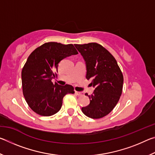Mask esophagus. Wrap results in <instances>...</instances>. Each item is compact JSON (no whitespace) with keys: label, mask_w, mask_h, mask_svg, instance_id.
Masks as SVG:
<instances>
[{"label":"esophagus","mask_w":155,"mask_h":155,"mask_svg":"<svg viewBox=\"0 0 155 155\" xmlns=\"http://www.w3.org/2000/svg\"><path fill=\"white\" fill-rule=\"evenodd\" d=\"M75 94H77V95L78 96H83V95L82 92H79V91H75Z\"/></svg>","instance_id":"obj_1"}]
</instances>
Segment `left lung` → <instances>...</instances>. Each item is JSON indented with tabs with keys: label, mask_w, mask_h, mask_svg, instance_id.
I'll return each instance as SVG.
<instances>
[{
	"label": "left lung",
	"mask_w": 155,
	"mask_h": 155,
	"mask_svg": "<svg viewBox=\"0 0 155 155\" xmlns=\"http://www.w3.org/2000/svg\"><path fill=\"white\" fill-rule=\"evenodd\" d=\"M85 59L86 78L95 87L88 96L90 103L82 107V111L93 119L102 118L111 112L119 101L122 92V72L114 57L101 44L95 42L74 44Z\"/></svg>",
	"instance_id": "left-lung-1"
}]
</instances>
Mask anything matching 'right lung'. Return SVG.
<instances>
[{
    "label": "right lung",
    "mask_w": 155,
    "mask_h": 155,
    "mask_svg": "<svg viewBox=\"0 0 155 155\" xmlns=\"http://www.w3.org/2000/svg\"><path fill=\"white\" fill-rule=\"evenodd\" d=\"M73 44L47 42L31 52L22 70V92L28 105L42 116H51L58 112L63 98L74 94V87L52 83L57 76L59 63L65 57L77 54Z\"/></svg>",
    "instance_id": "right-lung-1"
}]
</instances>
